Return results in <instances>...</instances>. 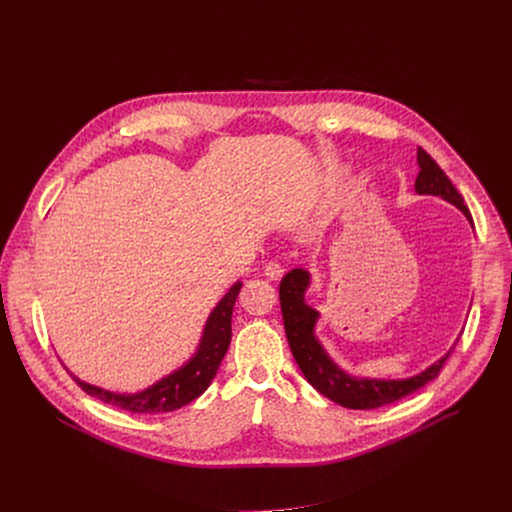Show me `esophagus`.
I'll return each instance as SVG.
<instances>
[{
	"mask_svg": "<svg viewBox=\"0 0 512 512\" xmlns=\"http://www.w3.org/2000/svg\"><path fill=\"white\" fill-rule=\"evenodd\" d=\"M265 275H267L269 279L277 281V279L283 277V267H281L279 263H275V261H269V263L265 265Z\"/></svg>",
	"mask_w": 512,
	"mask_h": 512,
	"instance_id": "34e87169",
	"label": "esophagus"
}]
</instances>
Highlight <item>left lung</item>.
Listing matches in <instances>:
<instances>
[{
    "label": "left lung",
    "mask_w": 512,
    "mask_h": 512,
    "mask_svg": "<svg viewBox=\"0 0 512 512\" xmlns=\"http://www.w3.org/2000/svg\"><path fill=\"white\" fill-rule=\"evenodd\" d=\"M417 164H419V174L415 178V192L444 198L446 202L460 208L472 223L470 210L464 204L462 194L450 182L446 172L437 166L435 160L421 148H417ZM310 283H312V275L308 269H302V267H296L289 273H285V277L279 283V302H281L285 336H287L291 354H294L298 367L302 369L308 383L318 393H322L324 397L332 399L334 403L346 409H377V407L395 403L415 393L417 389L425 387L429 381H433L437 375H440L444 362L448 360L456 342L460 340L456 338L454 346L440 360H435L425 371L407 379H371V377L350 375L338 367L316 336V324L320 320V312L306 302V291L310 289Z\"/></svg>",
    "instance_id": "obj_1"
}]
</instances>
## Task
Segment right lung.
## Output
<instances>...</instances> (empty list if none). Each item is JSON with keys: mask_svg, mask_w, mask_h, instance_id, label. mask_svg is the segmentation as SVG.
<instances>
[{"mask_svg": "<svg viewBox=\"0 0 512 512\" xmlns=\"http://www.w3.org/2000/svg\"><path fill=\"white\" fill-rule=\"evenodd\" d=\"M241 287H243V281L233 283L231 289L221 298V302L214 306V310L206 318L196 352L182 364L180 369L162 377L148 389L137 391V393H117V391H109V389L85 383L70 373L72 379L77 381V385L87 395L131 413H166V411H176L188 405L208 389V385L212 383L218 367H221V362L229 350L231 336H233V330H231L233 308Z\"/></svg>", "mask_w": 512, "mask_h": 512, "instance_id": "1", "label": "right lung"}]
</instances>
